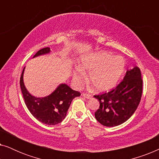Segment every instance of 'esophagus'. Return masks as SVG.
Listing matches in <instances>:
<instances>
[{"mask_svg": "<svg viewBox=\"0 0 159 159\" xmlns=\"http://www.w3.org/2000/svg\"><path fill=\"white\" fill-rule=\"evenodd\" d=\"M82 96H83L84 98H86L89 99V98H90L91 97H92V95H91L90 94H89V93H83V94H82Z\"/></svg>", "mask_w": 159, "mask_h": 159, "instance_id": "esophagus-1", "label": "esophagus"}]
</instances>
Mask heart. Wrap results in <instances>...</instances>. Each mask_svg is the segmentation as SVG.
Returning <instances> with one entry per match:
<instances>
[{
	"label": "heart",
	"instance_id": "b5f03b06",
	"mask_svg": "<svg viewBox=\"0 0 159 159\" xmlns=\"http://www.w3.org/2000/svg\"><path fill=\"white\" fill-rule=\"evenodd\" d=\"M125 69V61L121 56L108 52H98L82 58L80 68L73 73V80L77 86L85 82V73H90V82L100 92L112 90L118 84Z\"/></svg>",
	"mask_w": 159,
	"mask_h": 159
}]
</instances>
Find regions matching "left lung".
<instances>
[{"mask_svg":"<svg viewBox=\"0 0 159 159\" xmlns=\"http://www.w3.org/2000/svg\"><path fill=\"white\" fill-rule=\"evenodd\" d=\"M143 93L140 69L127 70L122 81L108 93L94 95L100 103L95 119L106 127H116L128 120L135 111Z\"/></svg>","mask_w":159,"mask_h":159,"instance_id":"8db88e82","label":"left lung"}]
</instances>
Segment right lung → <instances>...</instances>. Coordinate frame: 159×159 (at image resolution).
I'll list each match as a JSON object with an SVG mask.
<instances>
[{
    "mask_svg": "<svg viewBox=\"0 0 159 159\" xmlns=\"http://www.w3.org/2000/svg\"><path fill=\"white\" fill-rule=\"evenodd\" d=\"M51 52L50 48H44L38 51L33 58ZM20 77V87L25 104L34 118L40 122L48 125H56L65 119L72 100L80 96V93L73 90L66 84H61L51 95L43 98H37L28 92L24 84L23 75Z\"/></svg>",
    "mask_w": 159,
    "mask_h": 159,
    "instance_id": "add662e5",
    "label": "right lung"
}]
</instances>
